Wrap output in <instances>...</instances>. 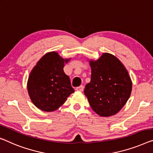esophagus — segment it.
<instances>
[{
  "label": "esophagus",
  "instance_id": "1",
  "mask_svg": "<svg viewBox=\"0 0 153 153\" xmlns=\"http://www.w3.org/2000/svg\"><path fill=\"white\" fill-rule=\"evenodd\" d=\"M84 89V86H77V87L76 88V91H82Z\"/></svg>",
  "mask_w": 153,
  "mask_h": 153
}]
</instances>
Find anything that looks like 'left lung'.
<instances>
[{
  "mask_svg": "<svg viewBox=\"0 0 153 153\" xmlns=\"http://www.w3.org/2000/svg\"><path fill=\"white\" fill-rule=\"evenodd\" d=\"M91 82L84 94L93 111L102 117L115 115L131 96L132 81L123 64L115 56L104 53L97 60H90Z\"/></svg>",
  "mask_w": 153,
  "mask_h": 153,
  "instance_id": "obj_1",
  "label": "left lung"
}]
</instances>
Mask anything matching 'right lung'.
<instances>
[{
  "mask_svg": "<svg viewBox=\"0 0 153 153\" xmlns=\"http://www.w3.org/2000/svg\"><path fill=\"white\" fill-rule=\"evenodd\" d=\"M70 59H63L57 52L47 53L33 68L27 81L30 99L37 108L51 112L65 103L74 92L69 77L64 72L65 63Z\"/></svg>",
  "mask_w": 153,
  "mask_h": 153,
  "instance_id": "obj_1",
  "label": "right lung"
}]
</instances>
